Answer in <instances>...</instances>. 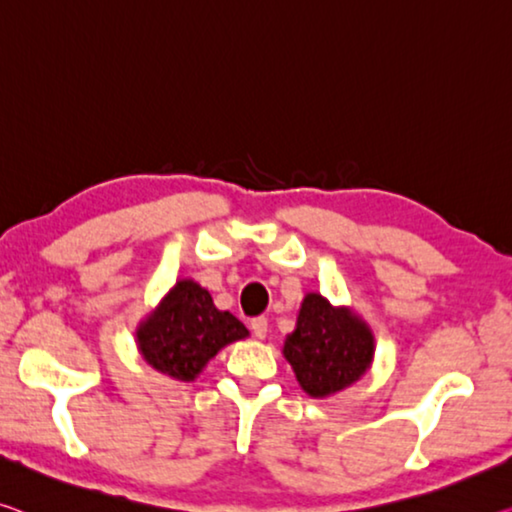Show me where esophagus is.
<instances>
[{
    "label": "esophagus",
    "instance_id": "1",
    "mask_svg": "<svg viewBox=\"0 0 512 512\" xmlns=\"http://www.w3.org/2000/svg\"><path fill=\"white\" fill-rule=\"evenodd\" d=\"M251 332H254L256 338H265L267 336V318H254L249 322Z\"/></svg>",
    "mask_w": 512,
    "mask_h": 512
}]
</instances>
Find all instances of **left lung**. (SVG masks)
<instances>
[{"label": "left lung", "instance_id": "1", "mask_svg": "<svg viewBox=\"0 0 512 512\" xmlns=\"http://www.w3.org/2000/svg\"><path fill=\"white\" fill-rule=\"evenodd\" d=\"M281 352L304 393L329 398L368 373L375 336L352 306H334L320 293H306Z\"/></svg>", "mask_w": 512, "mask_h": 512}]
</instances>
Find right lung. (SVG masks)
<instances>
[{
  "label": "right lung",
  "instance_id": "obj_1",
  "mask_svg": "<svg viewBox=\"0 0 512 512\" xmlns=\"http://www.w3.org/2000/svg\"><path fill=\"white\" fill-rule=\"evenodd\" d=\"M249 329L229 311H219L201 283L178 279L135 329L139 355L157 373L178 382H194L208 361Z\"/></svg>",
  "mask_w": 512,
  "mask_h": 512
}]
</instances>
